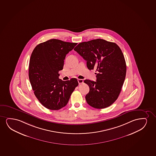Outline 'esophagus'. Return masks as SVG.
Listing matches in <instances>:
<instances>
[{
    "label": "esophagus",
    "instance_id": "obj_1",
    "mask_svg": "<svg viewBox=\"0 0 156 156\" xmlns=\"http://www.w3.org/2000/svg\"><path fill=\"white\" fill-rule=\"evenodd\" d=\"M78 83H79V84H80V83H83V79H78Z\"/></svg>",
    "mask_w": 156,
    "mask_h": 156
}]
</instances>
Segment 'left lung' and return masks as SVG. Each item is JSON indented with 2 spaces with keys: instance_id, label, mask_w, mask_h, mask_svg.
I'll return each instance as SVG.
<instances>
[{
  "instance_id": "obj_1",
  "label": "left lung",
  "mask_w": 156,
  "mask_h": 156,
  "mask_svg": "<svg viewBox=\"0 0 156 156\" xmlns=\"http://www.w3.org/2000/svg\"><path fill=\"white\" fill-rule=\"evenodd\" d=\"M74 50L87 61L89 70L96 69V81L86 79L89 91L87 103L101 109L117 99L126 78V66L123 54L116 43L97 39L80 43Z\"/></svg>"
}]
</instances>
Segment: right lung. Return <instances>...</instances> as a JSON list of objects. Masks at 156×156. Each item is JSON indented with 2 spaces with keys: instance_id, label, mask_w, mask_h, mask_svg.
<instances>
[{
  "instance_id": "add662e5",
  "label": "right lung",
  "mask_w": 156,
  "mask_h": 156,
  "mask_svg": "<svg viewBox=\"0 0 156 156\" xmlns=\"http://www.w3.org/2000/svg\"><path fill=\"white\" fill-rule=\"evenodd\" d=\"M77 44L51 39L37 45L33 51L29 79L35 96L48 109L58 110L65 107L78 85L76 78L67 81L59 78L66 55Z\"/></svg>"
}]
</instances>
